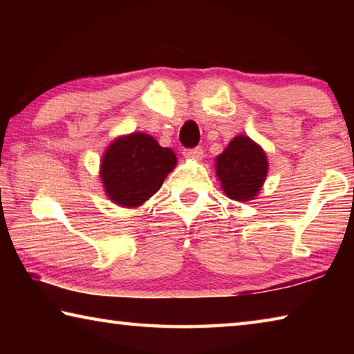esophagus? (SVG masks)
<instances>
[{
    "label": "esophagus",
    "instance_id": "obj_1",
    "mask_svg": "<svg viewBox=\"0 0 354 354\" xmlns=\"http://www.w3.org/2000/svg\"><path fill=\"white\" fill-rule=\"evenodd\" d=\"M183 154H184V158H187V159L200 160L203 158V154H205V151H203V148H187V149H184Z\"/></svg>",
    "mask_w": 354,
    "mask_h": 354
}]
</instances>
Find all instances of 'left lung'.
I'll use <instances>...</instances> for the list:
<instances>
[{
	"instance_id": "1",
	"label": "left lung",
	"mask_w": 354,
	"mask_h": 354,
	"mask_svg": "<svg viewBox=\"0 0 354 354\" xmlns=\"http://www.w3.org/2000/svg\"><path fill=\"white\" fill-rule=\"evenodd\" d=\"M267 170L266 153L245 136L234 137L215 165L226 196L236 201L253 200L262 187Z\"/></svg>"
}]
</instances>
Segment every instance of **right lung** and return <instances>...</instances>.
<instances>
[{"mask_svg":"<svg viewBox=\"0 0 354 354\" xmlns=\"http://www.w3.org/2000/svg\"><path fill=\"white\" fill-rule=\"evenodd\" d=\"M176 156L160 147L151 136L134 133L120 137L101 162V179L106 194L117 205L140 206L160 189L175 169Z\"/></svg>","mask_w":354,"mask_h":354,"instance_id":"obj_1","label":"right lung"}]
</instances>
